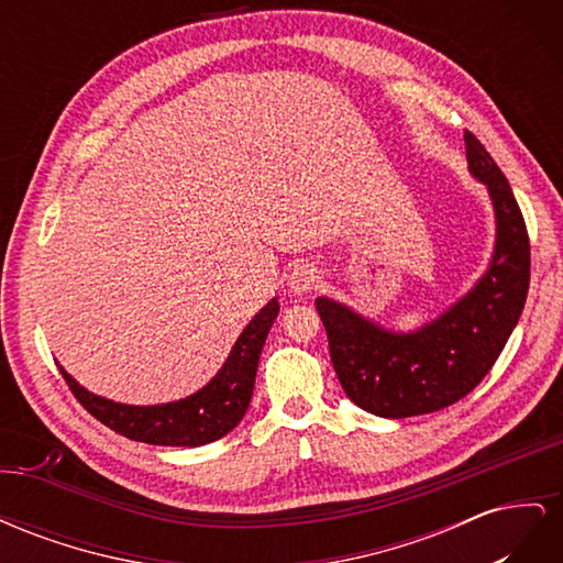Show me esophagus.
Segmentation results:
<instances>
[{
    "mask_svg": "<svg viewBox=\"0 0 563 563\" xmlns=\"http://www.w3.org/2000/svg\"><path fill=\"white\" fill-rule=\"evenodd\" d=\"M319 282V272L312 265H298L294 267L291 275H288V291L294 296H305V294H312V288H317Z\"/></svg>",
    "mask_w": 563,
    "mask_h": 563,
    "instance_id": "34e87169",
    "label": "esophagus"
}]
</instances>
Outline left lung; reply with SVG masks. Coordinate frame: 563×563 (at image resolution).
<instances>
[{
  "mask_svg": "<svg viewBox=\"0 0 563 563\" xmlns=\"http://www.w3.org/2000/svg\"><path fill=\"white\" fill-rule=\"evenodd\" d=\"M470 174L496 211V246L482 279L416 331H387L321 296L317 312L345 395L380 418L434 413L463 399L496 364L521 317L531 282V244L519 203L486 147L465 131Z\"/></svg>",
  "mask_w": 563,
  "mask_h": 563,
  "instance_id": "8db88e82",
  "label": "left lung"
}]
</instances>
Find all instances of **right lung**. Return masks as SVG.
<instances>
[{
	"instance_id": "1",
	"label": "right lung",
	"mask_w": 563,
	"mask_h": 563,
	"mask_svg": "<svg viewBox=\"0 0 563 563\" xmlns=\"http://www.w3.org/2000/svg\"><path fill=\"white\" fill-rule=\"evenodd\" d=\"M279 314V302L272 298L265 308L255 314L249 327L236 338L234 347L225 364L216 376L197 389L195 395L155 404V406H131L119 404L106 397H98L87 387H81L63 366L60 373L73 389L77 401L87 411L108 424L110 430L133 441H143L152 446H185L195 449L211 444V441L225 437L242 422L251 404L255 371L265 345V338Z\"/></svg>"
}]
</instances>
